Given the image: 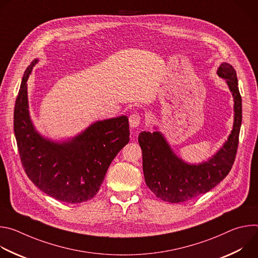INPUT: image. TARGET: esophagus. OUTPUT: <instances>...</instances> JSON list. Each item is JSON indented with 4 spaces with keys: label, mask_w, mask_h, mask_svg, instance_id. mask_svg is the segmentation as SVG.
Masks as SVG:
<instances>
[{
    "label": "esophagus",
    "mask_w": 258,
    "mask_h": 258,
    "mask_svg": "<svg viewBox=\"0 0 258 258\" xmlns=\"http://www.w3.org/2000/svg\"><path fill=\"white\" fill-rule=\"evenodd\" d=\"M141 120H142V117L138 113H133L130 115V125L132 127H138L141 123Z\"/></svg>",
    "instance_id": "1"
}]
</instances>
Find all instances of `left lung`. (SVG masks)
<instances>
[{"mask_svg": "<svg viewBox=\"0 0 258 258\" xmlns=\"http://www.w3.org/2000/svg\"><path fill=\"white\" fill-rule=\"evenodd\" d=\"M217 75L226 80L234 97V126L228 141L211 159L191 165L179 159L159 132H142L139 144L143 153L146 185L154 195L169 203L186 202L214 188L231 171L234 164L242 122V98L237 73L229 63H223Z\"/></svg>", "mask_w": 258, "mask_h": 258, "instance_id": "left-lung-1", "label": "left lung"}]
</instances>
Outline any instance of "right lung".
Here are the masks:
<instances>
[{
  "mask_svg": "<svg viewBox=\"0 0 258 258\" xmlns=\"http://www.w3.org/2000/svg\"><path fill=\"white\" fill-rule=\"evenodd\" d=\"M33 60L24 71L14 108V134L22 167L28 178L47 195L66 203L94 198L107 169L130 141L126 116L97 121L71 141L51 142L34 130L27 103V79Z\"/></svg>",
  "mask_w": 258,
  "mask_h": 258,
  "instance_id": "add662e5",
  "label": "right lung"
}]
</instances>
